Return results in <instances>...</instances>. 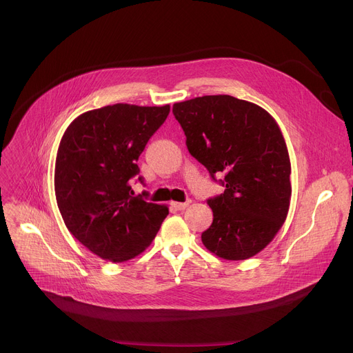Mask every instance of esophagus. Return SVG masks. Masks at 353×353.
<instances>
[{"label":"esophagus","mask_w":353,"mask_h":353,"mask_svg":"<svg viewBox=\"0 0 353 353\" xmlns=\"http://www.w3.org/2000/svg\"><path fill=\"white\" fill-rule=\"evenodd\" d=\"M188 205H190V201H185V203L173 201V203H172V207H173L174 210H177V211H183V210H185Z\"/></svg>","instance_id":"obj_1"}]
</instances>
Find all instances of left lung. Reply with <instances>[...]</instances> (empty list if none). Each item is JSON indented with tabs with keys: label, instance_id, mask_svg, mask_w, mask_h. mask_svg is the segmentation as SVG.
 <instances>
[{
	"label": "left lung",
	"instance_id": "1",
	"mask_svg": "<svg viewBox=\"0 0 353 353\" xmlns=\"http://www.w3.org/2000/svg\"><path fill=\"white\" fill-rule=\"evenodd\" d=\"M188 152L225 191L208 200L211 227L204 246L218 258L245 261L263 250L287 218L292 165L276 119L262 107L232 95H204L176 103Z\"/></svg>",
	"mask_w": 353,
	"mask_h": 353
}]
</instances>
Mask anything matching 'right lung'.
I'll list each match as a JSON object with an SVG mask.
<instances>
[{
	"label": "right lung",
	"mask_w": 353,
	"mask_h": 353,
	"mask_svg": "<svg viewBox=\"0 0 353 353\" xmlns=\"http://www.w3.org/2000/svg\"><path fill=\"white\" fill-rule=\"evenodd\" d=\"M169 112V104L107 105L79 115L61 137L54 165L59 211L70 234L104 261L141 254L169 214L165 204L134 197L130 183Z\"/></svg>",
	"instance_id": "right-lung-1"
}]
</instances>
